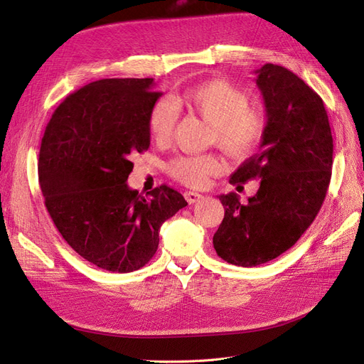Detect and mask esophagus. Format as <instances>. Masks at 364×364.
Returning <instances> with one entry per match:
<instances>
[{"mask_svg": "<svg viewBox=\"0 0 364 364\" xmlns=\"http://www.w3.org/2000/svg\"><path fill=\"white\" fill-rule=\"evenodd\" d=\"M183 196H185L186 201L190 203V205H194V203H198V201L203 198V196H201V194H198V193H193V191H186Z\"/></svg>", "mask_w": 364, "mask_h": 364, "instance_id": "34e87169", "label": "esophagus"}]
</instances>
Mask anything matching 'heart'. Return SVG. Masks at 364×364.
I'll use <instances>...</instances> for the list:
<instances>
[{
    "label": "heart",
    "mask_w": 364,
    "mask_h": 364,
    "mask_svg": "<svg viewBox=\"0 0 364 364\" xmlns=\"http://www.w3.org/2000/svg\"><path fill=\"white\" fill-rule=\"evenodd\" d=\"M179 105L198 114L210 125V140L231 158L250 156L266 133L267 116L263 107L250 105V94L225 79H212L186 88L178 95ZM178 110L167 98H158L148 113V129L156 143L170 140ZM223 170V161L212 154L173 158L168 171L185 185L201 186L209 176Z\"/></svg>",
    "instance_id": "b5f03b06"
}]
</instances>
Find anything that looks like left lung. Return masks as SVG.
Segmentation results:
<instances>
[{"mask_svg":"<svg viewBox=\"0 0 364 364\" xmlns=\"http://www.w3.org/2000/svg\"><path fill=\"white\" fill-rule=\"evenodd\" d=\"M267 127L259 152L231 174L230 183L259 179L248 205L223 194L224 220L213 248L227 263L252 267L279 257L300 239L323 206L333 166V137L321 97L293 71L255 70Z\"/></svg>","mask_w":364,"mask_h":364,"instance_id":"left-lung-1","label":"left lung"}]
</instances>
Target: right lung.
I'll return each mask as SVG.
<instances>
[{
    "mask_svg": "<svg viewBox=\"0 0 364 364\" xmlns=\"http://www.w3.org/2000/svg\"><path fill=\"white\" fill-rule=\"evenodd\" d=\"M154 79H101L68 95L41 139L38 182L46 209L80 257L109 272L143 267L159 228L188 203L161 185L149 198L128 186L132 154L149 148Z\"/></svg>",
    "mask_w": 364,
    "mask_h": 364,
    "instance_id": "1",
    "label": "right lung"
}]
</instances>
